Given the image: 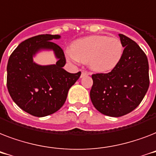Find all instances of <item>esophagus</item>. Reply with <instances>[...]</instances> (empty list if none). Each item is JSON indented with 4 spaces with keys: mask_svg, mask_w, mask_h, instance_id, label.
Segmentation results:
<instances>
[{
    "mask_svg": "<svg viewBox=\"0 0 156 156\" xmlns=\"http://www.w3.org/2000/svg\"><path fill=\"white\" fill-rule=\"evenodd\" d=\"M87 75H90V73H88L87 71H83V72H82V74H81V78H83V77H85V76Z\"/></svg>",
    "mask_w": 156,
    "mask_h": 156,
    "instance_id": "esophagus-1",
    "label": "esophagus"
}]
</instances>
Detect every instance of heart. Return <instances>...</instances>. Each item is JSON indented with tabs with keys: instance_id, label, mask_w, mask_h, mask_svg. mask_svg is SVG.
Instances as JSON below:
<instances>
[{
	"instance_id": "1",
	"label": "heart",
	"mask_w": 156,
	"mask_h": 156,
	"mask_svg": "<svg viewBox=\"0 0 156 156\" xmlns=\"http://www.w3.org/2000/svg\"><path fill=\"white\" fill-rule=\"evenodd\" d=\"M123 52V44L118 38L90 35L75 40L72 50L66 51V57L69 62L87 63L92 70L104 73L116 68Z\"/></svg>"
}]
</instances>
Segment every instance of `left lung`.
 I'll return each instance as SVG.
<instances>
[{
  "instance_id": "obj_1",
  "label": "left lung",
  "mask_w": 156,
  "mask_h": 156,
  "mask_svg": "<svg viewBox=\"0 0 156 156\" xmlns=\"http://www.w3.org/2000/svg\"><path fill=\"white\" fill-rule=\"evenodd\" d=\"M124 52L120 63L108 73L93 74L90 100L104 115L118 117L139 105L149 87L147 57L137 43L119 34Z\"/></svg>"
}]
</instances>
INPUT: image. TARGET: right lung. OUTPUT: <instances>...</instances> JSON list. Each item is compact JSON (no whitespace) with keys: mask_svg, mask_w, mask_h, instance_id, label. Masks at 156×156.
Here are the masks:
<instances>
[{"mask_svg":"<svg viewBox=\"0 0 156 156\" xmlns=\"http://www.w3.org/2000/svg\"><path fill=\"white\" fill-rule=\"evenodd\" d=\"M59 35H40L18 44L7 64V88L12 100L20 108L35 116H48L65 104L69 88L81 72L70 73L63 67L66 60L61 48L52 42ZM43 51H52L56 64L41 66L34 57Z\"/></svg>","mask_w":156,"mask_h":156,"instance_id":"obj_1","label":"right lung"}]
</instances>
